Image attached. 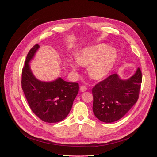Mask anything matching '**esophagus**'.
Listing matches in <instances>:
<instances>
[{
    "mask_svg": "<svg viewBox=\"0 0 157 157\" xmlns=\"http://www.w3.org/2000/svg\"><path fill=\"white\" fill-rule=\"evenodd\" d=\"M87 90V88L85 86H84V85H83V86H81V87H80V90L81 92H85L86 90Z\"/></svg>",
    "mask_w": 157,
    "mask_h": 157,
    "instance_id": "obj_1",
    "label": "esophagus"
}]
</instances>
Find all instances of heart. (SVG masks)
Segmentation results:
<instances>
[{
    "mask_svg": "<svg viewBox=\"0 0 157 157\" xmlns=\"http://www.w3.org/2000/svg\"><path fill=\"white\" fill-rule=\"evenodd\" d=\"M117 57V52L114 48H109L105 44L86 48L79 52L76 55L78 63L82 66L90 64L88 72L92 78L98 79L103 78L111 69ZM71 67L77 69V66L70 62Z\"/></svg>",
    "mask_w": 157,
    "mask_h": 157,
    "instance_id": "b5f03b06",
    "label": "heart"
}]
</instances>
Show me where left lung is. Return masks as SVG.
<instances>
[{
	"label": "left lung",
	"instance_id": "left-lung-1",
	"mask_svg": "<svg viewBox=\"0 0 157 157\" xmlns=\"http://www.w3.org/2000/svg\"><path fill=\"white\" fill-rule=\"evenodd\" d=\"M142 72L138 68L127 80L113 74L92 88L93 111L102 122L116 121L128 113L137 102L142 83Z\"/></svg>",
	"mask_w": 157,
	"mask_h": 157
}]
</instances>
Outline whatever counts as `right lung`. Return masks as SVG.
I'll list each match as a JSON object with an SVG mask.
<instances>
[{
    "label": "right lung",
    "mask_w": 157,
    "mask_h": 157,
    "mask_svg": "<svg viewBox=\"0 0 157 157\" xmlns=\"http://www.w3.org/2000/svg\"><path fill=\"white\" fill-rule=\"evenodd\" d=\"M39 48L35 44L29 52L21 72V88L32 112L41 120L57 123L69 113L79 92L78 83H69L59 78L43 82L33 75L29 62Z\"/></svg>",
    "instance_id": "add662e5"
}]
</instances>
